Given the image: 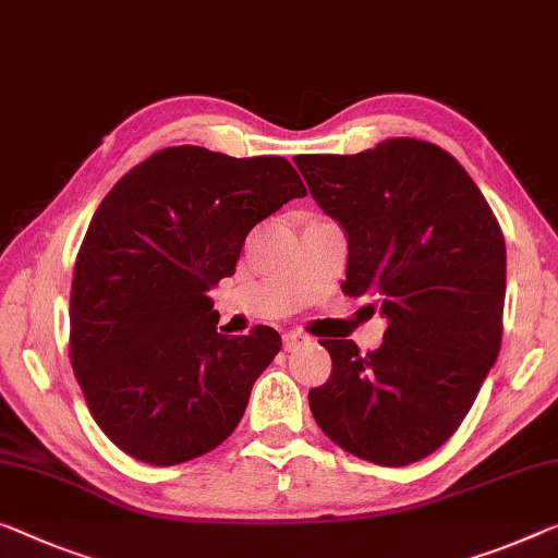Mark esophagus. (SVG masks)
Returning <instances> with one entry per match:
<instances>
[{
	"label": "esophagus",
	"mask_w": 558,
	"mask_h": 558,
	"mask_svg": "<svg viewBox=\"0 0 558 558\" xmlns=\"http://www.w3.org/2000/svg\"><path fill=\"white\" fill-rule=\"evenodd\" d=\"M303 343H307V336L301 330H290V332H286V336H282V345H286V351H295V348L303 345Z\"/></svg>",
	"instance_id": "1"
}]
</instances>
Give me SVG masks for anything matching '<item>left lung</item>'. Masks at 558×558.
I'll return each mask as SVG.
<instances>
[{"instance_id":"8db88e82","label":"left lung","mask_w":558,"mask_h":558,"mask_svg":"<svg viewBox=\"0 0 558 558\" xmlns=\"http://www.w3.org/2000/svg\"><path fill=\"white\" fill-rule=\"evenodd\" d=\"M320 210L348 232L343 293L388 318L384 345L320 340L332 371L307 393L332 444L378 465L426 459L461 426L501 351L506 243L476 182L434 143L298 155Z\"/></svg>"}]
</instances>
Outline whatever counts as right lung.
Masks as SVG:
<instances>
[{
    "mask_svg": "<svg viewBox=\"0 0 558 558\" xmlns=\"http://www.w3.org/2000/svg\"><path fill=\"white\" fill-rule=\"evenodd\" d=\"M303 195L286 157L195 145L157 149L105 195L74 260L70 361L120 451L178 465L235 430L280 336H222L207 293L235 272L247 232Z\"/></svg>",
    "mask_w": 558,
    "mask_h": 558,
    "instance_id": "obj_1",
    "label": "right lung"
}]
</instances>
